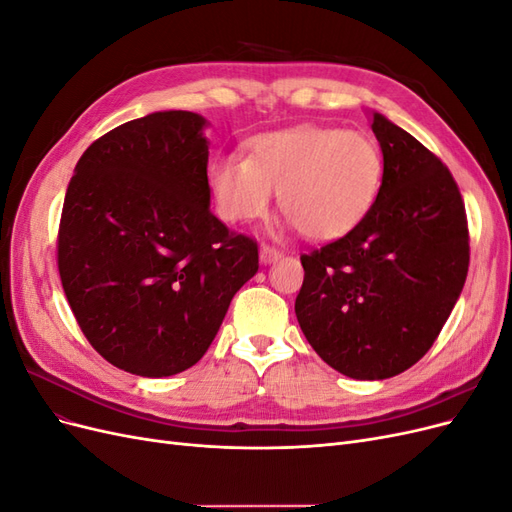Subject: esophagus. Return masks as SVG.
Wrapping results in <instances>:
<instances>
[{"label":"esophagus","instance_id":"1","mask_svg":"<svg viewBox=\"0 0 512 512\" xmlns=\"http://www.w3.org/2000/svg\"><path fill=\"white\" fill-rule=\"evenodd\" d=\"M258 254H260V262H262V265H271V262L282 258V252L275 250V247H271V245H260Z\"/></svg>","mask_w":512,"mask_h":512}]
</instances>
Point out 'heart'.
<instances>
[{"label": "heart", "mask_w": 512, "mask_h": 512, "mask_svg": "<svg viewBox=\"0 0 512 512\" xmlns=\"http://www.w3.org/2000/svg\"><path fill=\"white\" fill-rule=\"evenodd\" d=\"M382 175V153L367 134L297 126L252 138L247 160L220 156L209 185L230 224L265 218L280 192L282 211L307 239L335 241L365 220Z\"/></svg>", "instance_id": "1"}]
</instances>
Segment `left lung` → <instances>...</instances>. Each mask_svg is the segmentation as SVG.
Wrapping results in <instances>:
<instances>
[{
	"mask_svg": "<svg viewBox=\"0 0 512 512\" xmlns=\"http://www.w3.org/2000/svg\"><path fill=\"white\" fill-rule=\"evenodd\" d=\"M384 160L365 220L301 256L294 314L320 359L354 380L393 378L436 342L466 284V207L448 168L371 111Z\"/></svg>",
	"mask_w": 512,
	"mask_h": 512,
	"instance_id": "1",
	"label": "left lung"
}]
</instances>
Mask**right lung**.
I'll return each mask as SVG.
<instances>
[{"mask_svg":"<svg viewBox=\"0 0 512 512\" xmlns=\"http://www.w3.org/2000/svg\"><path fill=\"white\" fill-rule=\"evenodd\" d=\"M209 121L132 119L91 143L61 211V286L81 331L134 376L181 374L218 335L258 247L211 213Z\"/></svg>","mask_w":512,"mask_h":512,"instance_id":"add662e5","label":"right lung"}]
</instances>
